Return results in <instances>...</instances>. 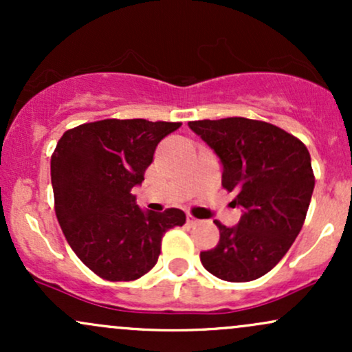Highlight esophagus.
Instances as JSON below:
<instances>
[{
  "label": "esophagus",
  "mask_w": 352,
  "mask_h": 352,
  "mask_svg": "<svg viewBox=\"0 0 352 352\" xmlns=\"http://www.w3.org/2000/svg\"><path fill=\"white\" fill-rule=\"evenodd\" d=\"M187 223L190 225V227H197V225H200L201 221L199 220V218H195L193 215H187Z\"/></svg>",
  "instance_id": "1"
}]
</instances>
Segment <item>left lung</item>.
<instances>
[{
	"label": "left lung",
	"instance_id": "left-lung-1",
	"mask_svg": "<svg viewBox=\"0 0 352 352\" xmlns=\"http://www.w3.org/2000/svg\"><path fill=\"white\" fill-rule=\"evenodd\" d=\"M188 127L220 157L221 185L243 208L236 227L215 220L220 241L200 253L201 265L225 281L256 280L278 265L305 223L314 188L308 148L276 125L245 117Z\"/></svg>",
	"mask_w": 352,
	"mask_h": 352
}]
</instances>
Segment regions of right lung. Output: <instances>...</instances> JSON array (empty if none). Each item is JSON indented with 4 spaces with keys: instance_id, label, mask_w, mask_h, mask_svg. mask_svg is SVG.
Returning a JSON list of instances; mask_svg holds the SVG:
<instances>
[{
    "instance_id": "right-lung-1",
    "label": "right lung",
    "mask_w": 352,
    "mask_h": 352,
    "mask_svg": "<svg viewBox=\"0 0 352 352\" xmlns=\"http://www.w3.org/2000/svg\"><path fill=\"white\" fill-rule=\"evenodd\" d=\"M180 122L104 119L69 129L51 155L54 210L64 236L91 272L107 281H134L155 266L167 230L185 213L144 212L140 185L160 140Z\"/></svg>"
}]
</instances>
